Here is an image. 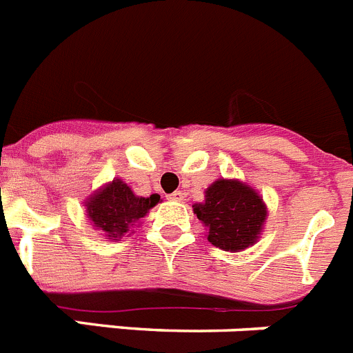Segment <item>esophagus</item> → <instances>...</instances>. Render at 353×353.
<instances>
[{
  "label": "esophagus",
  "instance_id": "1",
  "mask_svg": "<svg viewBox=\"0 0 353 353\" xmlns=\"http://www.w3.org/2000/svg\"><path fill=\"white\" fill-rule=\"evenodd\" d=\"M183 198H185V192L183 191H174L173 194L168 196V199H171V201H183Z\"/></svg>",
  "mask_w": 353,
  "mask_h": 353
}]
</instances>
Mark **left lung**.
Returning <instances> with one entry per match:
<instances>
[{
  "mask_svg": "<svg viewBox=\"0 0 353 353\" xmlns=\"http://www.w3.org/2000/svg\"><path fill=\"white\" fill-rule=\"evenodd\" d=\"M207 226V239L223 251H242L260 239L267 205L252 187L240 180H215L205 191L203 203L192 205Z\"/></svg>",
  "mask_w": 353,
  "mask_h": 353,
  "instance_id": "obj_1",
  "label": "left lung"
}]
</instances>
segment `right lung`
<instances>
[{
	"instance_id": "1",
	"label": "right lung",
	"mask_w": 353,
	"mask_h": 353,
	"mask_svg": "<svg viewBox=\"0 0 353 353\" xmlns=\"http://www.w3.org/2000/svg\"><path fill=\"white\" fill-rule=\"evenodd\" d=\"M161 201V196L152 194L148 198L136 196L123 180L114 179L93 192L86 201V215L102 235L109 240H118L132 230L134 224Z\"/></svg>"
}]
</instances>
